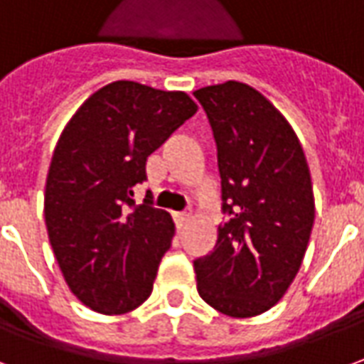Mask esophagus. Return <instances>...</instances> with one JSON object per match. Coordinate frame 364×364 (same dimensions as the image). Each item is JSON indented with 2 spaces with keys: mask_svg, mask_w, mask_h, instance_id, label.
Masks as SVG:
<instances>
[{
  "mask_svg": "<svg viewBox=\"0 0 364 364\" xmlns=\"http://www.w3.org/2000/svg\"><path fill=\"white\" fill-rule=\"evenodd\" d=\"M188 221H190V215L188 213H176L174 215V223H176V229L182 230L188 225Z\"/></svg>",
  "mask_w": 364,
  "mask_h": 364,
  "instance_id": "esophagus-1",
  "label": "esophagus"
}]
</instances>
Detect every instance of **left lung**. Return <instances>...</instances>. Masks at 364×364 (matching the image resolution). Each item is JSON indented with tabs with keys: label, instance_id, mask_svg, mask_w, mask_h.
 I'll return each instance as SVG.
<instances>
[{
	"label": "left lung",
	"instance_id": "8db88e82",
	"mask_svg": "<svg viewBox=\"0 0 364 364\" xmlns=\"http://www.w3.org/2000/svg\"><path fill=\"white\" fill-rule=\"evenodd\" d=\"M193 97L213 129L227 215L213 252L193 262L198 293L227 316H258L287 293L309 246V163L285 116L250 85L227 81Z\"/></svg>",
	"mask_w": 364,
	"mask_h": 364
}]
</instances>
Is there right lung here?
<instances>
[{"label":"right lung","mask_w":364,"mask_h":364,"mask_svg":"<svg viewBox=\"0 0 364 364\" xmlns=\"http://www.w3.org/2000/svg\"><path fill=\"white\" fill-rule=\"evenodd\" d=\"M196 110L182 91L114 81L63 127L44 193L48 238L71 293L95 312L126 314L149 299L174 223L147 200L135 205L134 186Z\"/></svg>","instance_id":"1"}]
</instances>
